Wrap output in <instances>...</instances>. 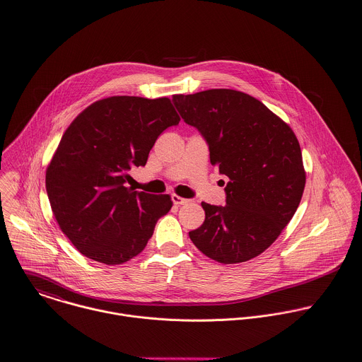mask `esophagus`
Instances as JSON below:
<instances>
[{
	"mask_svg": "<svg viewBox=\"0 0 362 362\" xmlns=\"http://www.w3.org/2000/svg\"><path fill=\"white\" fill-rule=\"evenodd\" d=\"M172 202H173V204H175V206H183V204H186L189 200H186V199L180 197V196L172 194Z\"/></svg>",
	"mask_w": 362,
	"mask_h": 362,
	"instance_id": "obj_1",
	"label": "esophagus"
}]
</instances>
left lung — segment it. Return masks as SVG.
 <instances>
[{
  "label": "left lung",
  "mask_w": 362,
  "mask_h": 362,
  "mask_svg": "<svg viewBox=\"0 0 362 362\" xmlns=\"http://www.w3.org/2000/svg\"><path fill=\"white\" fill-rule=\"evenodd\" d=\"M172 102L206 140L211 163L229 179L226 206L202 203L206 219L189 232L192 242L223 264L259 256L293 217L305 189L293 132L260 100L239 90L173 95Z\"/></svg>",
  "instance_id": "1"
}]
</instances>
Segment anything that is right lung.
Returning a JSON list of instances; mask_svg holds the SVG:
<instances>
[{"label":"right lung","mask_w":362,"mask_h":362,"mask_svg":"<svg viewBox=\"0 0 362 362\" xmlns=\"http://www.w3.org/2000/svg\"><path fill=\"white\" fill-rule=\"evenodd\" d=\"M180 117L168 98L112 96L92 103L66 130L46 172V192L62 230L86 257L122 264L144 250L168 194L126 187L156 139Z\"/></svg>","instance_id":"add662e5"}]
</instances>
